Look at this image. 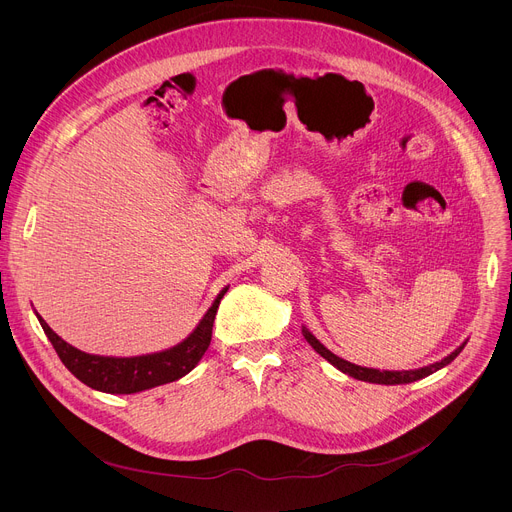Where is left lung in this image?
Returning a JSON list of instances; mask_svg holds the SVG:
<instances>
[{
  "mask_svg": "<svg viewBox=\"0 0 512 512\" xmlns=\"http://www.w3.org/2000/svg\"><path fill=\"white\" fill-rule=\"evenodd\" d=\"M302 334L304 338L310 342V346L322 356L326 358L332 367H336L340 373L352 377V379H358V381H367V383H377V385H405V383H413V381H419V379H425L429 375H433L435 371H440L444 367H448V364L462 352V348L466 346L460 344L452 354H448L446 358H442L440 362H433V364H427V367H421V369H413V371H379V369H367V367H358V364L354 362H348L340 356H336L334 352H330L306 326H302Z\"/></svg>",
  "mask_w": 512,
  "mask_h": 512,
  "instance_id": "obj_1",
  "label": "left lung"
}]
</instances>
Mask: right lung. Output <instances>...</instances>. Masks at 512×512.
I'll return each instance as SVG.
<instances>
[{"label": "right lung", "instance_id": "add662e5", "mask_svg": "<svg viewBox=\"0 0 512 512\" xmlns=\"http://www.w3.org/2000/svg\"><path fill=\"white\" fill-rule=\"evenodd\" d=\"M227 289L229 285H225L221 291H218L212 306L206 310L202 320L182 342L160 352L139 354V356H101V354L83 352L72 344H68L66 340H62L42 320V316L36 314V318L44 334L52 342L64 367L81 383L109 395H133V393H141V391L178 381L196 367L210 344L214 316H216L218 304H221L223 296L227 294Z\"/></svg>", "mask_w": 512, "mask_h": 512}]
</instances>
